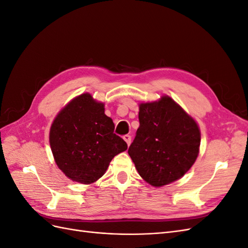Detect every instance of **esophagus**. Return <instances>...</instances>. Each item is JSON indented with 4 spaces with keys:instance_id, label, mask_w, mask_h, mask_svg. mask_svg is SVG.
Listing matches in <instances>:
<instances>
[{
    "instance_id": "1",
    "label": "esophagus",
    "mask_w": 248,
    "mask_h": 248,
    "mask_svg": "<svg viewBox=\"0 0 248 248\" xmlns=\"http://www.w3.org/2000/svg\"><path fill=\"white\" fill-rule=\"evenodd\" d=\"M123 140L126 141L127 145H128V146L130 145V142H131V137L130 136H124Z\"/></svg>"
}]
</instances>
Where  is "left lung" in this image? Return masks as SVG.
<instances>
[{"label":"left lung","instance_id":"1","mask_svg":"<svg viewBox=\"0 0 248 248\" xmlns=\"http://www.w3.org/2000/svg\"><path fill=\"white\" fill-rule=\"evenodd\" d=\"M140 127L128 154L140 176L154 187L177 181L200 152L201 130L191 116L168 95L139 104Z\"/></svg>","mask_w":248,"mask_h":248}]
</instances>
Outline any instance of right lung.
Masks as SVG:
<instances>
[{"label":"right lung","instance_id":"obj_1","mask_svg":"<svg viewBox=\"0 0 248 248\" xmlns=\"http://www.w3.org/2000/svg\"><path fill=\"white\" fill-rule=\"evenodd\" d=\"M114 129L112 120L104 114L103 102L89 93L74 97L50 126L49 145L58 168L74 182H96L111 159L127 150Z\"/></svg>","mask_w":248,"mask_h":248}]
</instances>
